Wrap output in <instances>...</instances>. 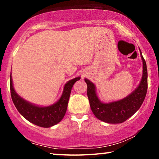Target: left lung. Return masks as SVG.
I'll list each match as a JSON object with an SVG mask.
<instances>
[{"instance_id": "1", "label": "left lung", "mask_w": 159, "mask_h": 159, "mask_svg": "<svg viewBox=\"0 0 159 159\" xmlns=\"http://www.w3.org/2000/svg\"><path fill=\"white\" fill-rule=\"evenodd\" d=\"M140 55L143 63V70L140 85L133 93L121 101L109 103H101L97 97L94 84L90 80H84L88 85L87 94L91 110L100 120L109 124L122 123L132 116L143 104L147 93L148 71L146 63L141 51Z\"/></svg>"}]
</instances>
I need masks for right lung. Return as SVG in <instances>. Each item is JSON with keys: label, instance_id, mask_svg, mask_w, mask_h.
I'll list each match as a JSON object with an SVG mask.
<instances>
[{"label": "right lung", "instance_id": "right-lung-1", "mask_svg": "<svg viewBox=\"0 0 159 159\" xmlns=\"http://www.w3.org/2000/svg\"><path fill=\"white\" fill-rule=\"evenodd\" d=\"M80 80V77H76L75 79L69 80L65 84L61 97L55 104L48 107H39L28 103L16 94L12 84L11 75H10V90L11 99L18 111L27 120L39 127H52L58 124L64 118L67 109L71 88L74 84Z\"/></svg>", "mask_w": 159, "mask_h": 159}]
</instances>
